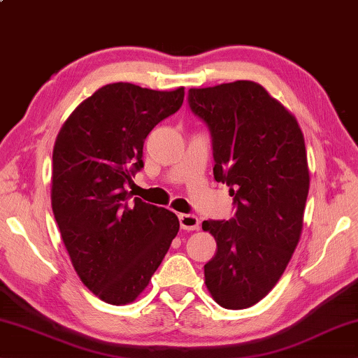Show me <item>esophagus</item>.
I'll return each mask as SVG.
<instances>
[{"label":"esophagus","mask_w":358,"mask_h":358,"mask_svg":"<svg viewBox=\"0 0 358 358\" xmlns=\"http://www.w3.org/2000/svg\"><path fill=\"white\" fill-rule=\"evenodd\" d=\"M179 222L184 231H198L199 229V220L198 217H194V215L182 213L179 215Z\"/></svg>","instance_id":"obj_1"}]
</instances>
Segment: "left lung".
<instances>
[{
  "label": "left lung",
  "instance_id": "8db88e82",
  "mask_svg": "<svg viewBox=\"0 0 358 358\" xmlns=\"http://www.w3.org/2000/svg\"><path fill=\"white\" fill-rule=\"evenodd\" d=\"M188 106L207 124L213 176L234 196V218L208 220L217 241L204 265L221 307L257 304L284 274L298 246L310 187L304 136L296 118L252 80L188 90Z\"/></svg>",
  "mask_w": 358,
  "mask_h": 358
}]
</instances>
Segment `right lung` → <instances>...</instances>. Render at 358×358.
Wrapping results in <instances>:
<instances>
[{"label": "right lung", "mask_w": 358, "mask_h": 358, "mask_svg": "<svg viewBox=\"0 0 358 358\" xmlns=\"http://www.w3.org/2000/svg\"><path fill=\"white\" fill-rule=\"evenodd\" d=\"M173 92L107 84L83 101L59 131L52 151L51 206L80 280L107 304L136 301L179 231L173 212L132 198L154 126L176 113Z\"/></svg>", "instance_id": "add662e5"}]
</instances>
